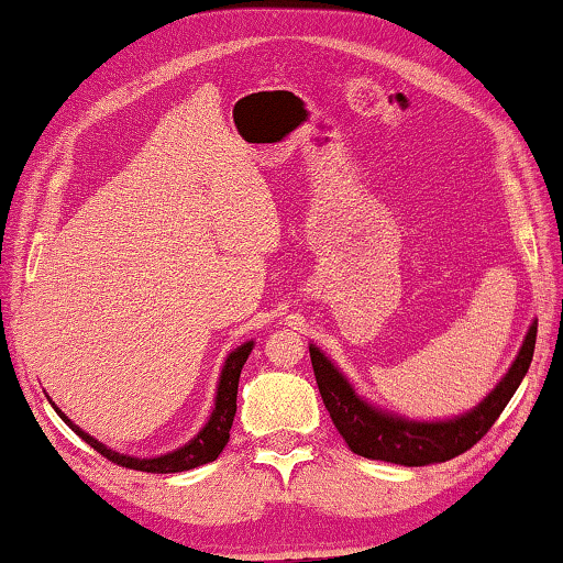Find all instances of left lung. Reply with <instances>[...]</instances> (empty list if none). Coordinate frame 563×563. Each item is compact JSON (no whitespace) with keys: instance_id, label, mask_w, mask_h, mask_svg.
<instances>
[{"instance_id":"1","label":"left lung","mask_w":563,"mask_h":563,"mask_svg":"<svg viewBox=\"0 0 563 563\" xmlns=\"http://www.w3.org/2000/svg\"><path fill=\"white\" fill-rule=\"evenodd\" d=\"M536 347V322L521 344L516 362L506 377L493 387L483 402L475 405L471 412L457 415L453 420L418 422L405 420L400 415L383 412L372 408L369 402L354 393L347 377L324 357V352L309 344L311 367H314L317 387L322 395L324 408L330 410L334 428L340 430L344 443L352 453L372 461H387L397 465H428L443 463L461 455L478 443L498 420V415L511 400L521 385L526 372L531 367Z\"/></svg>"}]
</instances>
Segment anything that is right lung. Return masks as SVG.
Wrapping results in <instances>:
<instances>
[{"mask_svg":"<svg viewBox=\"0 0 563 563\" xmlns=\"http://www.w3.org/2000/svg\"><path fill=\"white\" fill-rule=\"evenodd\" d=\"M254 350V342H244L241 347L233 350L227 357V365L221 369V379H219V393H216V405L209 422H206L203 430L198 432L194 440H188L184 448L178 451L158 455V457H133V455H123L110 451L108 445H102L88 435L82 428H77L75 422L67 418V415L52 402V408L63 418L67 426H70L77 435H80L85 443L95 448L100 455H106L108 461L115 465H123V468L131 471H143V473H180V471H191L198 468V465H206L216 461L221 455L223 448L229 443V430L233 426V415H236V393H239V377H241V367L249 360V354Z\"/></svg>","mask_w":563,"mask_h":563,"instance_id":"1","label":"right lung"}]
</instances>
